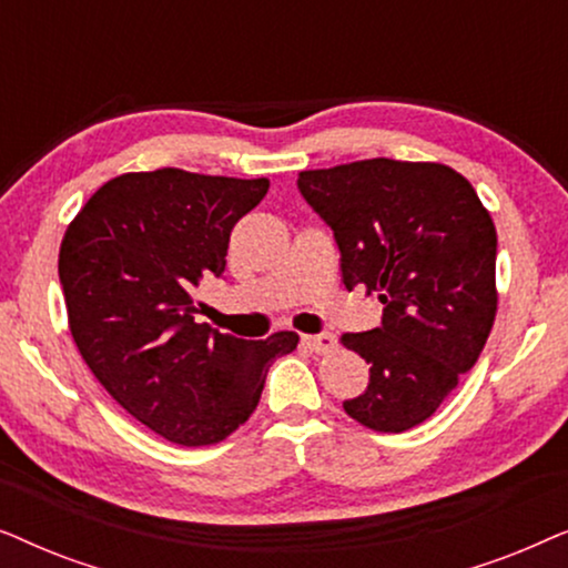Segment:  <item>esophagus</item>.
I'll return each instance as SVG.
<instances>
[{
  "instance_id": "34e87169",
  "label": "esophagus",
  "mask_w": 568,
  "mask_h": 568,
  "mask_svg": "<svg viewBox=\"0 0 568 568\" xmlns=\"http://www.w3.org/2000/svg\"><path fill=\"white\" fill-rule=\"evenodd\" d=\"M302 341H305L307 348H313L317 354L331 352V348L336 346V336H333V333H315V336H302Z\"/></svg>"
}]
</instances>
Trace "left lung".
I'll list each match as a JSON object with an SVG mask.
<instances>
[{"label":"left lung","mask_w":568,"mask_h":568,"mask_svg":"<svg viewBox=\"0 0 568 568\" xmlns=\"http://www.w3.org/2000/svg\"><path fill=\"white\" fill-rule=\"evenodd\" d=\"M297 189L333 230L341 276L383 302V325L344 333L369 385L344 400L375 432L414 429L478 362L496 317V227L478 193L439 162L359 160L302 170Z\"/></svg>","instance_id":"1"}]
</instances>
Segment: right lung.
I'll list each match as a JSON object with an SVG mask.
<instances>
[{"label": "right lung", "instance_id": "add662e5", "mask_svg": "<svg viewBox=\"0 0 568 568\" xmlns=\"http://www.w3.org/2000/svg\"><path fill=\"white\" fill-rule=\"evenodd\" d=\"M266 191V178L123 173L92 193L61 240L82 359L121 408L175 445L230 437L258 406L271 362L300 344L294 331L245 341L193 321V294L224 274L232 227Z\"/></svg>", "mask_w": 568, "mask_h": 568}]
</instances>
